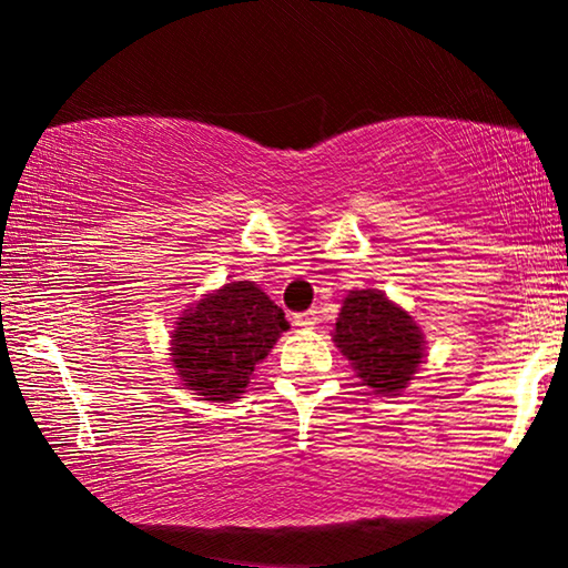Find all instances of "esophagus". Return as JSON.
<instances>
[{"label":"esophagus","mask_w":568,"mask_h":568,"mask_svg":"<svg viewBox=\"0 0 568 568\" xmlns=\"http://www.w3.org/2000/svg\"><path fill=\"white\" fill-rule=\"evenodd\" d=\"M315 323H317V310H305V313L294 315V325H300V328H313Z\"/></svg>","instance_id":"obj_1"}]
</instances>
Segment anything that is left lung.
Returning a JSON list of instances; mask_svg holds the SVG:
<instances>
[{"mask_svg": "<svg viewBox=\"0 0 568 568\" xmlns=\"http://www.w3.org/2000/svg\"><path fill=\"white\" fill-rule=\"evenodd\" d=\"M333 341L352 362L362 385L379 395L400 393L424 362L422 328L377 290L346 294Z\"/></svg>", "mask_w": 568, "mask_h": 568, "instance_id": "8db88e82", "label": "left lung"}]
</instances>
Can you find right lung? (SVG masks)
<instances>
[{
	"label": "right lung",
	"mask_w": 568,
	"mask_h": 568,
	"mask_svg": "<svg viewBox=\"0 0 568 568\" xmlns=\"http://www.w3.org/2000/svg\"><path fill=\"white\" fill-rule=\"evenodd\" d=\"M290 328L282 307L253 282H230L178 317L170 362L201 400L227 403L245 393L255 364Z\"/></svg>",
	"instance_id": "1"
}]
</instances>
